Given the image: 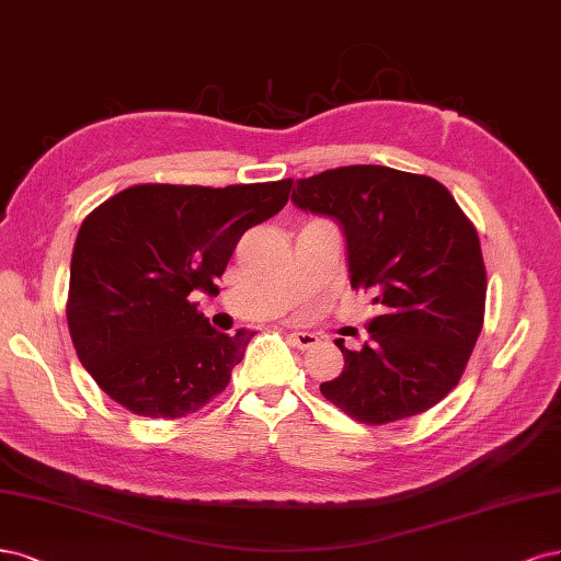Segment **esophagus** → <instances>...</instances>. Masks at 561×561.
Instances as JSON below:
<instances>
[{
    "instance_id": "esophagus-1",
    "label": "esophagus",
    "mask_w": 561,
    "mask_h": 561,
    "mask_svg": "<svg viewBox=\"0 0 561 561\" xmlns=\"http://www.w3.org/2000/svg\"><path fill=\"white\" fill-rule=\"evenodd\" d=\"M288 337H291V342L298 350H312L319 345V337L314 333H307V331H294Z\"/></svg>"
}]
</instances>
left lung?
<instances>
[{"mask_svg": "<svg viewBox=\"0 0 561 561\" xmlns=\"http://www.w3.org/2000/svg\"><path fill=\"white\" fill-rule=\"evenodd\" d=\"M291 201L337 221L352 288L379 307L364 350L335 340L345 368L321 393L364 424L443 401L476 347L486 296L478 232L451 193L431 176L347 165L298 179Z\"/></svg>", "mask_w": 561, "mask_h": 561, "instance_id": "left-lung-1", "label": "left lung"}]
</instances>
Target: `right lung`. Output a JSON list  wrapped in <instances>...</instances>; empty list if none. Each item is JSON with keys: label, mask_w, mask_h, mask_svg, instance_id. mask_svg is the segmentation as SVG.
Wrapping results in <instances>:
<instances>
[{"label": "right lung", "mask_w": 561, "mask_h": 561, "mask_svg": "<svg viewBox=\"0 0 561 561\" xmlns=\"http://www.w3.org/2000/svg\"><path fill=\"white\" fill-rule=\"evenodd\" d=\"M291 184H141L85 216L67 323L106 396L141 417L174 420L228 387L254 333L211 329L188 296L216 291L244 230L275 216Z\"/></svg>", "instance_id": "add662e5"}]
</instances>
